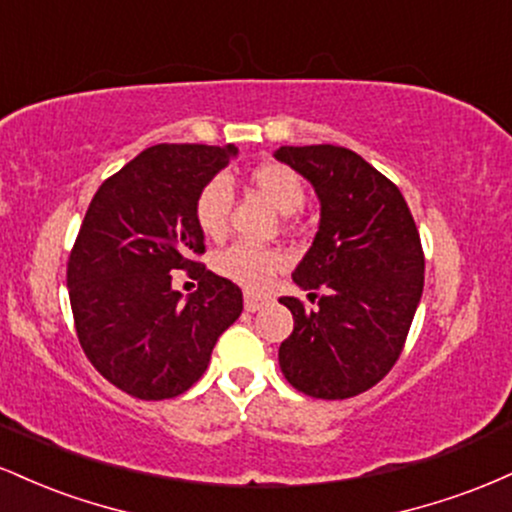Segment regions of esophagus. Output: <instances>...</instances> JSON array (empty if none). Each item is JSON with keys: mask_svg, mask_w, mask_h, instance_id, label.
<instances>
[{"mask_svg": "<svg viewBox=\"0 0 512 512\" xmlns=\"http://www.w3.org/2000/svg\"><path fill=\"white\" fill-rule=\"evenodd\" d=\"M243 303H245V310L248 313H255V310H260L264 303H267V296H262V293H252V291H245L243 296Z\"/></svg>", "mask_w": 512, "mask_h": 512, "instance_id": "esophagus-1", "label": "esophagus"}]
</instances>
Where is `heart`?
I'll return each mask as SVG.
<instances>
[{"mask_svg": "<svg viewBox=\"0 0 512 512\" xmlns=\"http://www.w3.org/2000/svg\"><path fill=\"white\" fill-rule=\"evenodd\" d=\"M250 185L260 195H264L274 204L281 214H296L305 204V185L296 170L284 166V163L267 161L255 166L248 173ZM231 211H233V187L228 178L216 175L199 187L195 197V214L197 228L204 238L221 240L226 238L231 228ZM289 257L281 250L260 248L252 243H236L231 248L221 250L216 255V272L226 279L236 281L243 289L262 291L267 289L269 281L279 269L286 267Z\"/></svg>", "mask_w": 512, "mask_h": 512, "instance_id": "1", "label": "heart"}]
</instances>
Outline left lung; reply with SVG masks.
<instances>
[{
  "label": "left lung",
  "instance_id": "1",
  "mask_svg": "<svg viewBox=\"0 0 512 512\" xmlns=\"http://www.w3.org/2000/svg\"><path fill=\"white\" fill-rule=\"evenodd\" d=\"M274 156L313 182L322 204L320 231L293 272L317 308L281 298L293 313L281 373L308 397H356L390 373L407 342L424 291L419 228L395 182L356 151L281 146Z\"/></svg>",
  "mask_w": 512,
  "mask_h": 512
}]
</instances>
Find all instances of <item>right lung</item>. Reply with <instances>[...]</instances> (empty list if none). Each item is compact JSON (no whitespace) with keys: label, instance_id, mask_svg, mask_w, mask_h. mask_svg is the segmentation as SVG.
Segmentation results:
<instances>
[{"label":"right lung","instance_id":"obj_1","mask_svg":"<svg viewBox=\"0 0 512 512\" xmlns=\"http://www.w3.org/2000/svg\"><path fill=\"white\" fill-rule=\"evenodd\" d=\"M233 146L156 144L93 195L67 262L76 337L91 366L127 395L156 402L190 390L243 313V293L199 257L195 197L231 163ZM198 291L179 303L170 273Z\"/></svg>","mask_w":512,"mask_h":512}]
</instances>
